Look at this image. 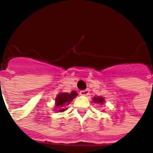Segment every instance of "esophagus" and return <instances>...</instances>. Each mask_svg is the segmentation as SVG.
<instances>
[{"instance_id":"obj_1","label":"esophagus","mask_w":153,"mask_h":153,"mask_svg":"<svg viewBox=\"0 0 153 153\" xmlns=\"http://www.w3.org/2000/svg\"><path fill=\"white\" fill-rule=\"evenodd\" d=\"M90 93V91L88 89H86V90H83V91H81L79 92V94L81 95H83V96H87V95H89Z\"/></svg>"}]
</instances>
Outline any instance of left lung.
Masks as SVG:
<instances>
[{"label":"left lung","mask_w":153,"mask_h":153,"mask_svg":"<svg viewBox=\"0 0 153 153\" xmlns=\"http://www.w3.org/2000/svg\"><path fill=\"white\" fill-rule=\"evenodd\" d=\"M93 100H94L95 102H100V103H102V102H104V100H103L102 97H95Z\"/></svg>","instance_id":"obj_1"}]
</instances>
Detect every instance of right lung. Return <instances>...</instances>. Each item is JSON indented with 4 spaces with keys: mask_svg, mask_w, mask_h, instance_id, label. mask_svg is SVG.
Returning a JSON list of instances; mask_svg holds the SVG:
<instances>
[{
    "mask_svg": "<svg viewBox=\"0 0 153 153\" xmlns=\"http://www.w3.org/2000/svg\"><path fill=\"white\" fill-rule=\"evenodd\" d=\"M78 93L76 91H71V93H61L58 95L57 98L55 99L56 102V108H58V111H64L67 109V106H68L71 102L73 99L76 97Z\"/></svg>",
    "mask_w": 153,
    "mask_h": 153,
    "instance_id": "right-lung-1",
    "label": "right lung"
}]
</instances>
